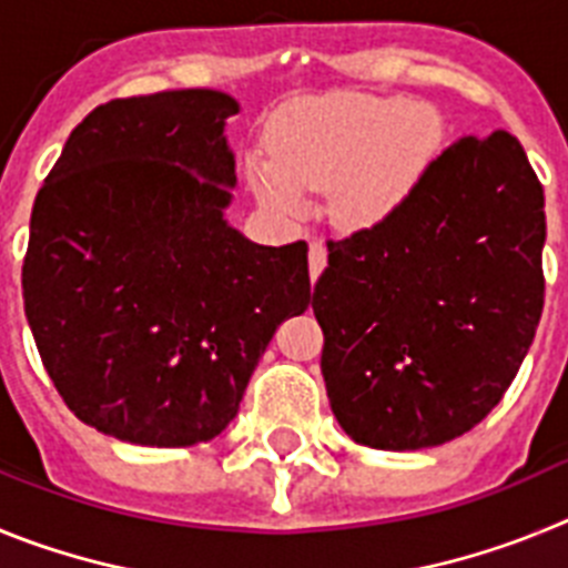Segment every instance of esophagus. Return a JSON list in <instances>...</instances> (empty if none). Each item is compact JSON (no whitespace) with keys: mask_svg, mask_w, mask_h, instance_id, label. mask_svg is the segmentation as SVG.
Returning a JSON list of instances; mask_svg holds the SVG:
<instances>
[{"mask_svg":"<svg viewBox=\"0 0 568 568\" xmlns=\"http://www.w3.org/2000/svg\"><path fill=\"white\" fill-rule=\"evenodd\" d=\"M324 267H327V247H324V241H310V278H318Z\"/></svg>","mask_w":568,"mask_h":568,"instance_id":"34e87169","label":"esophagus"}]
</instances>
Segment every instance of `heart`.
Wrapping results in <instances>:
<instances>
[{"mask_svg": "<svg viewBox=\"0 0 568 568\" xmlns=\"http://www.w3.org/2000/svg\"><path fill=\"white\" fill-rule=\"evenodd\" d=\"M444 142L438 110L400 97L329 93L281 110L270 124V159H250V182L270 210L295 215L304 193L327 190L344 227L393 213L424 179Z\"/></svg>", "mask_w": 568, "mask_h": 568, "instance_id": "1", "label": "heart"}]
</instances>
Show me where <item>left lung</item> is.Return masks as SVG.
I'll list each match as a JSON object with an SVG mask.
<instances>
[{
	"mask_svg": "<svg viewBox=\"0 0 568 568\" xmlns=\"http://www.w3.org/2000/svg\"><path fill=\"white\" fill-rule=\"evenodd\" d=\"M544 187L511 133L460 135L381 222L327 241L313 313L344 433L460 438L500 404L544 313Z\"/></svg>",
	"mask_w": 568,
	"mask_h": 568,
	"instance_id": "obj_1",
	"label": "left lung"
}]
</instances>
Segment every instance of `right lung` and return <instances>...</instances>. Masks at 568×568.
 <instances>
[{"mask_svg":"<svg viewBox=\"0 0 568 568\" xmlns=\"http://www.w3.org/2000/svg\"><path fill=\"white\" fill-rule=\"evenodd\" d=\"M233 113L219 90L99 104L33 202L30 333L70 413L128 444L215 438L281 321L313 301L307 241L258 247L224 222Z\"/></svg>","mask_w":568,"mask_h":568,"instance_id":"right-lung-1","label":"right lung"}]
</instances>
